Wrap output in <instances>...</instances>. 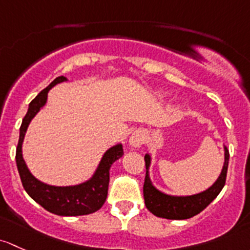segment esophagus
Masks as SVG:
<instances>
[{
  "label": "esophagus",
  "mask_w": 250,
  "mask_h": 250,
  "mask_svg": "<svg viewBox=\"0 0 250 250\" xmlns=\"http://www.w3.org/2000/svg\"><path fill=\"white\" fill-rule=\"evenodd\" d=\"M144 140H146V132L140 128V130H136L135 132L131 135L130 144L133 148H140V146L144 143Z\"/></svg>",
  "instance_id": "34e87169"
}]
</instances>
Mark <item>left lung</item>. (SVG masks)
Wrapping results in <instances>:
<instances>
[{"mask_svg":"<svg viewBox=\"0 0 250 250\" xmlns=\"http://www.w3.org/2000/svg\"><path fill=\"white\" fill-rule=\"evenodd\" d=\"M224 151H225V161H224L220 176L218 177L214 184L205 191L190 195V196H171V195L164 194L160 190L156 189L149 178V166H150L151 158L149 154H146L144 161H146V173L143 185V196L146 207L154 215L159 218H165V219L183 220L189 219V218L199 214L219 195L221 189L225 185L230 154H229L226 146H224Z\"/></svg>","mask_w":250,"mask_h":250,"instance_id":"obj_1","label":"left lung"}]
</instances>
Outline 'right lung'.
<instances>
[{
	"instance_id": "obj_1",
	"label": "right lung",
	"mask_w": 250,
	"mask_h": 250,
	"mask_svg": "<svg viewBox=\"0 0 250 250\" xmlns=\"http://www.w3.org/2000/svg\"><path fill=\"white\" fill-rule=\"evenodd\" d=\"M66 81H67L66 77H58L30 102L29 110L20 126V136L15 160H17L18 171H19L22 187H24L25 191L30 195L31 199L35 200L38 205H41L44 209L54 213V214L74 217V215H86L94 213L104 206L108 194L109 168L113 163H115L118 159L124 155V150H123L122 144H117L108 149L102 156L94 176L89 181L78 185L54 187V185H49L38 181L31 174L21 153L25 133H26L31 120L47 102L49 90L56 84Z\"/></svg>"
}]
</instances>
